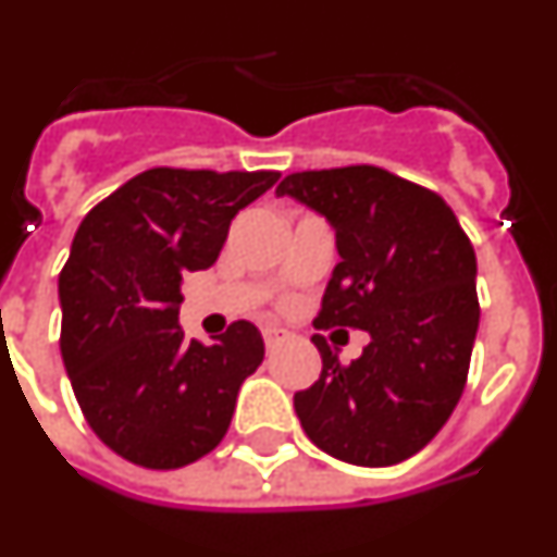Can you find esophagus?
Listing matches in <instances>:
<instances>
[{"mask_svg":"<svg viewBox=\"0 0 557 557\" xmlns=\"http://www.w3.org/2000/svg\"><path fill=\"white\" fill-rule=\"evenodd\" d=\"M262 337H264V346L275 348V346H282L284 339L289 337V332H287V329H282V326H264Z\"/></svg>","mask_w":557,"mask_h":557,"instance_id":"34e87169","label":"esophagus"}]
</instances>
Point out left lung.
<instances>
[{
  "label": "left lung",
  "mask_w": 557,
  "mask_h": 557,
  "mask_svg": "<svg viewBox=\"0 0 557 557\" xmlns=\"http://www.w3.org/2000/svg\"><path fill=\"white\" fill-rule=\"evenodd\" d=\"M332 223L339 262L314 326L362 329L343 366L323 334V371L295 393L318 449L354 466H393L449 421L480 326L476 256L446 200L382 166L293 172L275 189Z\"/></svg>",
  "instance_id": "1"
}]
</instances>
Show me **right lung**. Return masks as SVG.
<instances>
[{
    "label": "right lung",
    "mask_w": 557,
    "mask_h": 557,
    "mask_svg": "<svg viewBox=\"0 0 557 557\" xmlns=\"http://www.w3.org/2000/svg\"><path fill=\"white\" fill-rule=\"evenodd\" d=\"M278 172L152 166L88 211L58 275L61 354L88 426L145 469H181L228 432L264 339L236 321L214 346L178 326L186 273L218 262L231 220Z\"/></svg>",
    "instance_id": "right-lung-1"
}]
</instances>
